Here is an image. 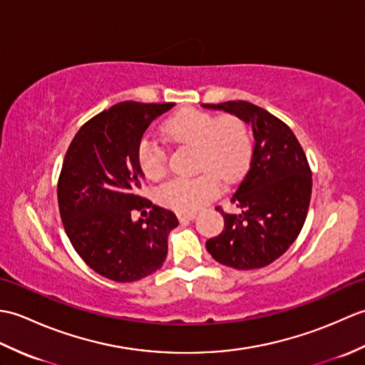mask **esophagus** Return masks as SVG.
I'll list each match as a JSON object with an SVG mask.
<instances>
[{
	"label": "esophagus",
	"instance_id": "1",
	"mask_svg": "<svg viewBox=\"0 0 365 365\" xmlns=\"http://www.w3.org/2000/svg\"><path fill=\"white\" fill-rule=\"evenodd\" d=\"M196 218V213H180L178 215V221L180 222H188Z\"/></svg>",
	"mask_w": 365,
	"mask_h": 365
}]
</instances>
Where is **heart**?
Listing matches in <instances>:
<instances>
[{"label": "heart", "mask_w": 365, "mask_h": 365, "mask_svg": "<svg viewBox=\"0 0 365 365\" xmlns=\"http://www.w3.org/2000/svg\"><path fill=\"white\" fill-rule=\"evenodd\" d=\"M165 133L175 144L196 147V165L202 174L192 178H173L158 190L160 202L178 213H195L221 190L222 180L235 182L251 160L252 144L245 122L235 115H216L183 110L165 123ZM138 165L150 180L163 177L168 157L158 141L144 136L138 144Z\"/></svg>", "instance_id": "1"}]
</instances>
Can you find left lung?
Here are the masks:
<instances>
[{
    "instance_id": "obj_1",
    "label": "left lung",
    "mask_w": 365,
    "mask_h": 365,
    "mask_svg": "<svg viewBox=\"0 0 365 365\" xmlns=\"http://www.w3.org/2000/svg\"><path fill=\"white\" fill-rule=\"evenodd\" d=\"M250 123L254 150L250 170L230 202L240 215L221 212L224 229L207 242V251L222 265L254 269L281 257L304 226L312 195L306 153L289 125L245 100L202 105Z\"/></svg>"
}]
</instances>
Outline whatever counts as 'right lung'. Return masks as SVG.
<instances>
[{"label":"right lung","instance_id":"add662e5","mask_svg":"<svg viewBox=\"0 0 365 365\" xmlns=\"http://www.w3.org/2000/svg\"><path fill=\"white\" fill-rule=\"evenodd\" d=\"M174 105H114L84 123L67 149L58 182L61 220L86 265L111 281L133 282L160 269L169 232L178 226L173 212L138 195L144 173L136 158L147 127ZM147 205L149 219L130 220Z\"/></svg>","mask_w":365,"mask_h":365}]
</instances>
